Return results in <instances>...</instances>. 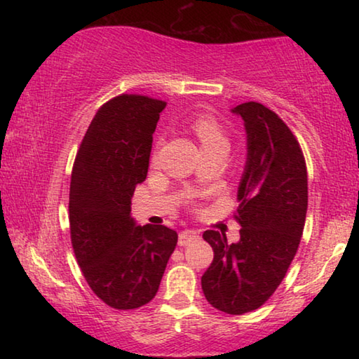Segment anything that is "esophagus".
<instances>
[{
  "label": "esophagus",
  "mask_w": 359,
  "mask_h": 359,
  "mask_svg": "<svg viewBox=\"0 0 359 359\" xmlns=\"http://www.w3.org/2000/svg\"><path fill=\"white\" fill-rule=\"evenodd\" d=\"M199 239V233L198 231H194V229H184L182 231V233L179 234V245H188V244H191V242H194V241H198Z\"/></svg>",
  "instance_id": "34e87169"
}]
</instances>
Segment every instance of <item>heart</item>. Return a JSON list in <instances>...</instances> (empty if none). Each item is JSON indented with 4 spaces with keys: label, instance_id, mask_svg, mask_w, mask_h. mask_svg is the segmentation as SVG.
Here are the masks:
<instances>
[{
    "label": "heart",
    "instance_id": "1",
    "mask_svg": "<svg viewBox=\"0 0 359 359\" xmlns=\"http://www.w3.org/2000/svg\"><path fill=\"white\" fill-rule=\"evenodd\" d=\"M191 128L194 135L201 142L203 151L215 150V149H228V137L224 130L218 121L210 115H198L191 121Z\"/></svg>",
    "mask_w": 359,
    "mask_h": 359
}]
</instances>
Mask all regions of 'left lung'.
<instances>
[{
  "instance_id": "1",
  "label": "left lung",
  "mask_w": 359,
  "mask_h": 359,
  "mask_svg": "<svg viewBox=\"0 0 359 359\" xmlns=\"http://www.w3.org/2000/svg\"><path fill=\"white\" fill-rule=\"evenodd\" d=\"M231 112L241 115L247 133L234 215L241 239L228 244L223 233L204 231L214 261L201 285L212 307L242 315L274 294L294 258L307 214V169L299 142L276 112L255 101Z\"/></svg>"
}]
</instances>
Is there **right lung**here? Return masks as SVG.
<instances>
[{"label": "right lung", "mask_w": 359, "mask_h": 359, "mask_svg": "<svg viewBox=\"0 0 359 359\" xmlns=\"http://www.w3.org/2000/svg\"><path fill=\"white\" fill-rule=\"evenodd\" d=\"M165 101L120 95L102 104L77 151L69 188L71 242L93 293L118 311L154 299L177 233L137 226L136 185L147 177L151 141Z\"/></svg>", "instance_id": "right-lung-1"}]
</instances>
